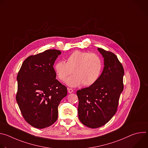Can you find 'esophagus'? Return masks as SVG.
I'll return each instance as SVG.
<instances>
[{"label":"esophagus","instance_id":"34e87169","mask_svg":"<svg viewBox=\"0 0 148 148\" xmlns=\"http://www.w3.org/2000/svg\"><path fill=\"white\" fill-rule=\"evenodd\" d=\"M67 90H68L69 93H72V92H74V90L73 89H71V88H67Z\"/></svg>","mask_w":148,"mask_h":148}]
</instances>
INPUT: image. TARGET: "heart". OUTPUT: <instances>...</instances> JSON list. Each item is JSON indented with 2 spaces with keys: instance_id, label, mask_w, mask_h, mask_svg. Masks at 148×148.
I'll return each instance as SVG.
<instances>
[{
  "instance_id": "b5f03b06",
  "label": "heart",
  "mask_w": 148,
  "mask_h": 148,
  "mask_svg": "<svg viewBox=\"0 0 148 148\" xmlns=\"http://www.w3.org/2000/svg\"><path fill=\"white\" fill-rule=\"evenodd\" d=\"M102 66L101 59L97 54L76 50L67 57L66 62H56L54 70L61 81H64L73 73L66 84L69 87H76L82 84L84 86H90L95 83L101 74Z\"/></svg>"
}]
</instances>
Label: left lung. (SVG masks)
Wrapping results in <instances>:
<instances>
[{
    "mask_svg": "<svg viewBox=\"0 0 148 148\" xmlns=\"http://www.w3.org/2000/svg\"><path fill=\"white\" fill-rule=\"evenodd\" d=\"M98 50L104 61L101 75L89 87L77 91L79 119L91 128L101 127L114 116L123 90L124 70L116 56L101 48Z\"/></svg>",
    "mask_w": 148,
    "mask_h": 148,
    "instance_id": "8db88e82",
    "label": "left lung"
}]
</instances>
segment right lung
Here are the masks:
<instances>
[{
  "instance_id": "obj_1",
  "label": "right lung",
  "mask_w": 148,
  "mask_h": 148,
  "mask_svg": "<svg viewBox=\"0 0 148 148\" xmlns=\"http://www.w3.org/2000/svg\"><path fill=\"white\" fill-rule=\"evenodd\" d=\"M61 54L53 49L30 56L18 73L16 101L25 119L34 128L43 129L57 121L60 102L67 94L53 68Z\"/></svg>"
}]
</instances>
